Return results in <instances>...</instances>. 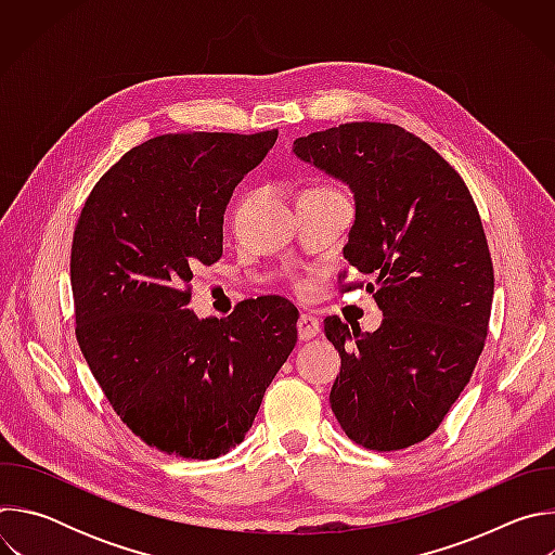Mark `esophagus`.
<instances>
[{"label":"esophagus","instance_id":"1","mask_svg":"<svg viewBox=\"0 0 555 555\" xmlns=\"http://www.w3.org/2000/svg\"><path fill=\"white\" fill-rule=\"evenodd\" d=\"M296 330H298L300 340H311V338L319 336V332H321L319 319H315V315H311V313H300Z\"/></svg>","mask_w":555,"mask_h":555}]
</instances>
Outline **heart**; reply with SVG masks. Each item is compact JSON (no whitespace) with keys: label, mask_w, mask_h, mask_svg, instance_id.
<instances>
[{"label":"heart","mask_w":555,"mask_h":555,"mask_svg":"<svg viewBox=\"0 0 555 555\" xmlns=\"http://www.w3.org/2000/svg\"><path fill=\"white\" fill-rule=\"evenodd\" d=\"M307 285H309V283H307V279H302V276H296V279H294V287H296L298 292H305V289H307Z\"/></svg>","instance_id":"1"}]
</instances>
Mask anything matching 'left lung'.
Returning a JSON list of instances; mask_svg holds the SVG:
<instances>
[{"label":"left lung","mask_w":555,"mask_h":555,"mask_svg":"<svg viewBox=\"0 0 555 555\" xmlns=\"http://www.w3.org/2000/svg\"><path fill=\"white\" fill-rule=\"evenodd\" d=\"M294 153L353 191L345 259L373 283L343 292L366 287L384 313L373 334L325 319L343 360L332 411L362 448L415 446L439 428L486 347L494 268L477 204L443 157L400 125L345 122L296 138Z\"/></svg>","instance_id":"1"}]
</instances>
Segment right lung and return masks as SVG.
Returning a JSON list of instances; mask_svg holds the SVG:
<instances>
[{"instance_id":"add662e5","label":"right lung","mask_w":555,"mask_h":555,"mask_svg":"<svg viewBox=\"0 0 555 555\" xmlns=\"http://www.w3.org/2000/svg\"><path fill=\"white\" fill-rule=\"evenodd\" d=\"M276 135L151 138L96 182L74 228L78 347L122 424L165 454L217 459L242 443L296 345L298 309L281 296L221 321L186 309L193 270L221 257L234 186Z\"/></svg>"}]
</instances>
